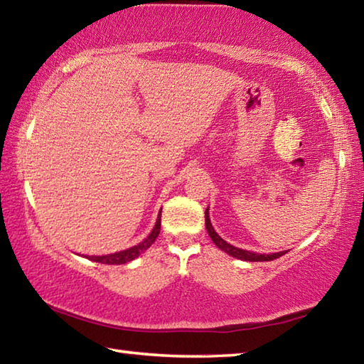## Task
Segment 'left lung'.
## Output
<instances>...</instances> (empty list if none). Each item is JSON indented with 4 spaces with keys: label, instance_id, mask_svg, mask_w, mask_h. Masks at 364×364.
Returning <instances> with one entry per match:
<instances>
[{
    "label": "left lung",
    "instance_id": "8db88e82",
    "mask_svg": "<svg viewBox=\"0 0 364 364\" xmlns=\"http://www.w3.org/2000/svg\"><path fill=\"white\" fill-rule=\"evenodd\" d=\"M205 228H207V232L208 236L212 237L213 244L217 245L218 249H221L223 252H226L228 255H231L234 258H239V260H245V262H271L274 260V258H279L286 254V252H278V254H255V252H249V250H244V249H237L234 247V245L228 244L225 239H221L217 231L213 230V226L210 223V217H208V208L205 210Z\"/></svg>",
    "mask_w": 364,
    "mask_h": 364
}]
</instances>
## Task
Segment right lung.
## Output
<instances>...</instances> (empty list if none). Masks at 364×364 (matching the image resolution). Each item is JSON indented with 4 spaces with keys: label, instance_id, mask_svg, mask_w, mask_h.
Instances as JSON below:
<instances>
[{
    "label": "right lung",
    "instance_id": "right-lung-1",
    "mask_svg": "<svg viewBox=\"0 0 364 364\" xmlns=\"http://www.w3.org/2000/svg\"><path fill=\"white\" fill-rule=\"evenodd\" d=\"M160 232V213L157 217L156 221V226H154V230L151 231L149 236H147L143 242H139L138 245H133V247L127 249V250H122V252H115V254H109V255H100V257H86L90 258V260L97 262V263H104V264H123V263H128L134 260V258H138L141 254H143L144 250H147L156 241L157 236Z\"/></svg>",
    "mask_w": 364,
    "mask_h": 364
}]
</instances>
